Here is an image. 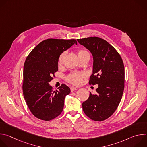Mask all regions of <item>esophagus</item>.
<instances>
[{"mask_svg": "<svg viewBox=\"0 0 147 147\" xmlns=\"http://www.w3.org/2000/svg\"><path fill=\"white\" fill-rule=\"evenodd\" d=\"M70 90H71V92H73V91H75V90H78V88L74 87H71L70 88Z\"/></svg>", "mask_w": 147, "mask_h": 147, "instance_id": "34e87169", "label": "esophagus"}]
</instances>
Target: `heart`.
Wrapping results in <instances>:
<instances>
[{
    "mask_svg": "<svg viewBox=\"0 0 147 147\" xmlns=\"http://www.w3.org/2000/svg\"><path fill=\"white\" fill-rule=\"evenodd\" d=\"M65 53L66 52H63L59 55L58 58L59 65H61L63 63V60ZM86 53H89V52L86 50L81 49L77 50V54L78 56H80ZM86 76H87V73L84 71H73L67 76L66 80L69 83L71 84L78 86L81 84L82 81V78L84 77H85Z\"/></svg>",
    "mask_w": 147,
    "mask_h": 147,
    "instance_id": "heart-1",
    "label": "heart"
}]
</instances>
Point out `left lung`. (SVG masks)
<instances>
[{
    "mask_svg": "<svg viewBox=\"0 0 147 147\" xmlns=\"http://www.w3.org/2000/svg\"><path fill=\"white\" fill-rule=\"evenodd\" d=\"M93 55V73L90 85H98L97 92H90L88 99L82 104L85 114L91 120L103 121L117 108L124 88V67L118 52L107 40L99 37L77 39Z\"/></svg>",
    "mask_w": 147,
    "mask_h": 147,
    "instance_id": "left-lung-1",
    "label": "left lung"
}]
</instances>
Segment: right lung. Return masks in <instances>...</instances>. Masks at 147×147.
Here are the masks:
<instances>
[{
	"label": "right lung",
	"mask_w": 147,
	"mask_h": 147,
	"mask_svg": "<svg viewBox=\"0 0 147 147\" xmlns=\"http://www.w3.org/2000/svg\"><path fill=\"white\" fill-rule=\"evenodd\" d=\"M77 44L73 39H48L37 45L27 56L24 65L23 92L27 106L36 118L51 120L61 114L65 96L70 89L64 84L53 91L49 82L58 70L59 55Z\"/></svg>",
	"instance_id": "right-lung-1"
}]
</instances>
